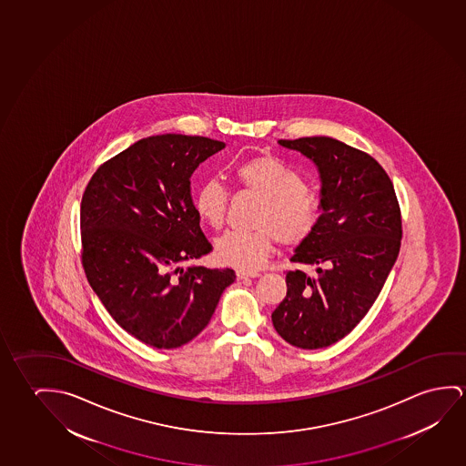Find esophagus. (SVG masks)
Masks as SVG:
<instances>
[{
    "instance_id": "34e87169",
    "label": "esophagus",
    "mask_w": 466,
    "mask_h": 466,
    "mask_svg": "<svg viewBox=\"0 0 466 466\" xmlns=\"http://www.w3.org/2000/svg\"><path fill=\"white\" fill-rule=\"evenodd\" d=\"M237 278L238 279H247V278H258V271H247V269H237Z\"/></svg>"
}]
</instances>
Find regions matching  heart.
I'll return each mask as SVG.
<instances>
[{"instance_id":"b5f03b06","label":"heart","mask_w":466,"mask_h":466,"mask_svg":"<svg viewBox=\"0 0 466 466\" xmlns=\"http://www.w3.org/2000/svg\"><path fill=\"white\" fill-rule=\"evenodd\" d=\"M232 179L238 188L259 197L253 215L257 228L230 230L216 240V257L226 265L258 268L272 247L299 245L315 232L322 201L299 172L271 155L250 157L237 165ZM229 192L218 180H205L195 192L194 207L201 221L219 229L226 221Z\"/></svg>"}]
</instances>
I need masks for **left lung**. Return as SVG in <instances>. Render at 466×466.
<instances>
[{"instance_id": "8db88e82", "label": "left lung", "mask_w": 466, "mask_h": 466, "mask_svg": "<svg viewBox=\"0 0 466 466\" xmlns=\"http://www.w3.org/2000/svg\"><path fill=\"white\" fill-rule=\"evenodd\" d=\"M279 144L315 161L322 215L290 258L316 266L315 276L287 272L272 324L289 344L315 350L350 334L378 299L400 251V205L384 167L365 151L332 137Z\"/></svg>"}]
</instances>
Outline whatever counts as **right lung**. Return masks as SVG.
Wrapping results in <instances>:
<instances>
[{"label":"right lung","mask_w":466,"mask_h":466,"mask_svg":"<svg viewBox=\"0 0 466 466\" xmlns=\"http://www.w3.org/2000/svg\"><path fill=\"white\" fill-rule=\"evenodd\" d=\"M208 137L163 134L109 157L80 203L86 280L122 329L176 349L207 328L236 272L194 265L213 247L200 229L190 176L224 148Z\"/></svg>","instance_id":"add662e5"}]
</instances>
